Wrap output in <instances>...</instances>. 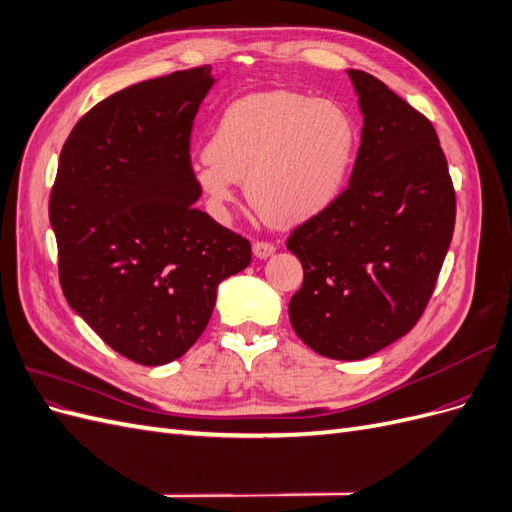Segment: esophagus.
<instances>
[{"mask_svg": "<svg viewBox=\"0 0 512 512\" xmlns=\"http://www.w3.org/2000/svg\"><path fill=\"white\" fill-rule=\"evenodd\" d=\"M252 252H254V256H256L258 260H265V258L273 256L275 245H273V243H267V241H256V243L252 245Z\"/></svg>", "mask_w": 512, "mask_h": 512, "instance_id": "esophagus-1", "label": "esophagus"}]
</instances>
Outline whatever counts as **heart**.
Masks as SVG:
<instances>
[{"instance_id": "1", "label": "heart", "mask_w": 512, "mask_h": 512, "mask_svg": "<svg viewBox=\"0 0 512 512\" xmlns=\"http://www.w3.org/2000/svg\"><path fill=\"white\" fill-rule=\"evenodd\" d=\"M359 147L356 121L335 100L271 89L228 104L192 168L209 211L226 220L245 181L250 203L277 226H297L342 196Z\"/></svg>"}]
</instances>
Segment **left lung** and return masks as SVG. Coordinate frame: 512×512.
I'll use <instances>...</instances> for the list:
<instances>
[{"label": "left lung", "mask_w": 512, "mask_h": 512, "mask_svg": "<svg viewBox=\"0 0 512 512\" xmlns=\"http://www.w3.org/2000/svg\"><path fill=\"white\" fill-rule=\"evenodd\" d=\"M348 76L363 115L350 183L286 243L303 265L292 329L337 361L365 359L414 327L455 228L453 181L431 121L376 76Z\"/></svg>", "instance_id": "8db88e82"}]
</instances>
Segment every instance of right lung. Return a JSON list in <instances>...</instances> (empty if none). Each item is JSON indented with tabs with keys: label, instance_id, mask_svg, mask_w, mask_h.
<instances>
[{
	"label": "right lung",
	"instance_id": "add662e5",
	"mask_svg": "<svg viewBox=\"0 0 512 512\" xmlns=\"http://www.w3.org/2000/svg\"><path fill=\"white\" fill-rule=\"evenodd\" d=\"M211 66L130 85L96 104L61 149L49 218L59 282L104 344L141 365L188 352L250 241L194 207L190 132Z\"/></svg>",
	"mask_w": 512,
	"mask_h": 512
}]
</instances>
